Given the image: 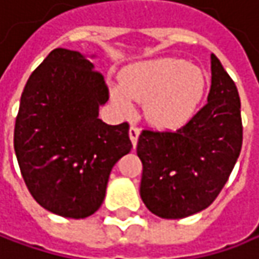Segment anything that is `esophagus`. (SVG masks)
Returning <instances> with one entry per match:
<instances>
[{"label": "esophagus", "instance_id": "1", "mask_svg": "<svg viewBox=\"0 0 259 259\" xmlns=\"http://www.w3.org/2000/svg\"><path fill=\"white\" fill-rule=\"evenodd\" d=\"M139 136H140L139 126L131 125V126H130V139H131V141H133V146H134V147H136V144H137Z\"/></svg>", "mask_w": 259, "mask_h": 259}]
</instances>
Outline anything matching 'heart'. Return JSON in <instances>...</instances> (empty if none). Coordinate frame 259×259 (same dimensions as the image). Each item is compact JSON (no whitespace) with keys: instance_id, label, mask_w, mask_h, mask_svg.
Returning <instances> with one entry per match:
<instances>
[{"instance_id":"heart-1","label":"heart","mask_w":259,"mask_h":259,"mask_svg":"<svg viewBox=\"0 0 259 259\" xmlns=\"http://www.w3.org/2000/svg\"><path fill=\"white\" fill-rule=\"evenodd\" d=\"M205 91L200 69L178 59H160L131 66L122 85L110 90L122 113L133 115L134 102L146 103V116L160 128H177L197 110Z\"/></svg>"}]
</instances>
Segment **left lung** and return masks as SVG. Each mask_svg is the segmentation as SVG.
<instances>
[{"label": "left lung", "instance_id": "obj_1", "mask_svg": "<svg viewBox=\"0 0 259 259\" xmlns=\"http://www.w3.org/2000/svg\"><path fill=\"white\" fill-rule=\"evenodd\" d=\"M211 73L208 103L186 125L140 134V196L160 218H186L208 208L240 155L243 126L237 88L215 54Z\"/></svg>", "mask_w": 259, "mask_h": 259}]
</instances>
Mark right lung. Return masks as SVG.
I'll return each mask as SVG.
<instances>
[{"label": "right lung", "instance_id": "1", "mask_svg": "<svg viewBox=\"0 0 259 259\" xmlns=\"http://www.w3.org/2000/svg\"><path fill=\"white\" fill-rule=\"evenodd\" d=\"M100 72L81 53L53 50L29 76L14 126V150L33 199L47 211L85 218L104 200L110 171L133 149L130 125H107Z\"/></svg>", "mask_w": 259, "mask_h": 259}]
</instances>
